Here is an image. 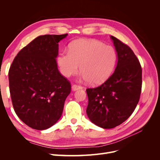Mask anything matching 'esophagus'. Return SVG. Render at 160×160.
I'll return each mask as SVG.
<instances>
[{"label": "esophagus", "instance_id": "obj_1", "mask_svg": "<svg viewBox=\"0 0 160 160\" xmlns=\"http://www.w3.org/2000/svg\"><path fill=\"white\" fill-rule=\"evenodd\" d=\"M71 88H72V91H77V90H78V89H81L83 88H82L81 86L77 85H72V87H71Z\"/></svg>", "mask_w": 160, "mask_h": 160}]
</instances>
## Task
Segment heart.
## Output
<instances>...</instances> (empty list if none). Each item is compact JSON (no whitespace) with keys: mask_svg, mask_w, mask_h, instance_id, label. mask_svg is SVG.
<instances>
[{"mask_svg":"<svg viewBox=\"0 0 160 160\" xmlns=\"http://www.w3.org/2000/svg\"><path fill=\"white\" fill-rule=\"evenodd\" d=\"M116 61L117 53L112 46L93 39L72 42L69 52H61L57 57L59 70L64 76L76 74L80 67L81 79L93 85L102 83L109 78Z\"/></svg>","mask_w":160,"mask_h":160,"instance_id":"heart-1","label":"heart"}]
</instances>
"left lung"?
<instances>
[{"label": "left lung", "instance_id": "1", "mask_svg": "<svg viewBox=\"0 0 160 160\" xmlns=\"http://www.w3.org/2000/svg\"><path fill=\"white\" fill-rule=\"evenodd\" d=\"M118 55L115 71L104 83L87 89V115L103 129L114 128L132 114L139 102L142 85L141 65L133 51L113 36L110 37Z\"/></svg>", "mask_w": 160, "mask_h": 160}]
</instances>
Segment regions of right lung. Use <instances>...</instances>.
Segmentation results:
<instances>
[{
    "mask_svg": "<svg viewBox=\"0 0 160 160\" xmlns=\"http://www.w3.org/2000/svg\"><path fill=\"white\" fill-rule=\"evenodd\" d=\"M64 35L37 37L18 52L8 72L13 108L22 122L44 130L59 120L71 84L61 75L56 59Z\"/></svg>",
    "mask_w": 160,
    "mask_h": 160,
    "instance_id": "add662e5",
    "label": "right lung"
}]
</instances>
